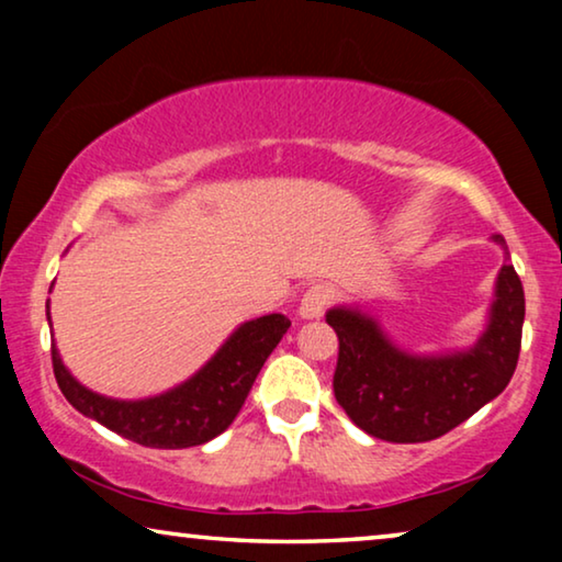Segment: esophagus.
I'll use <instances>...</instances> for the list:
<instances>
[{
  "label": "esophagus",
  "mask_w": 562,
  "mask_h": 562,
  "mask_svg": "<svg viewBox=\"0 0 562 562\" xmlns=\"http://www.w3.org/2000/svg\"><path fill=\"white\" fill-rule=\"evenodd\" d=\"M329 302H333V289L325 286V283H312V286L304 291L299 314H302L304 319L322 317V314H325V310L329 306Z\"/></svg>",
  "instance_id": "obj_1"
}]
</instances>
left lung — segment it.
Listing matches in <instances>:
<instances>
[{"mask_svg":"<svg viewBox=\"0 0 562 562\" xmlns=\"http://www.w3.org/2000/svg\"><path fill=\"white\" fill-rule=\"evenodd\" d=\"M504 245V237L496 235ZM337 333L333 391L345 414L386 442H429L473 417L512 381L525 325V289L514 266L496 281L491 325L475 348L458 356L412 358L396 350L373 319L348 310L327 312Z\"/></svg>","mask_w":562,"mask_h":562,"instance_id":"left-lung-1","label":"left lung"}]
</instances>
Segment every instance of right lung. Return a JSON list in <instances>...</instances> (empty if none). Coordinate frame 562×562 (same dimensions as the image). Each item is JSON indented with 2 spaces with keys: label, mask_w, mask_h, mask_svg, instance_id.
I'll use <instances>...</instances> for the list:
<instances>
[{
  "label": "right lung",
  "mask_w": 562,
  "mask_h": 562,
  "mask_svg": "<svg viewBox=\"0 0 562 562\" xmlns=\"http://www.w3.org/2000/svg\"><path fill=\"white\" fill-rule=\"evenodd\" d=\"M289 327L291 319L283 314L245 322L194 379L145 402L91 394L60 363L56 345H50V360L58 389L81 414L145 448L179 450L210 442L233 425L266 358Z\"/></svg>",
  "instance_id": "right-lung-1"
}]
</instances>
